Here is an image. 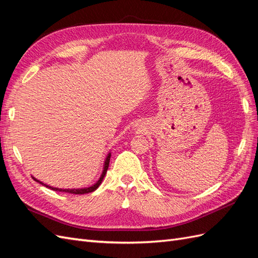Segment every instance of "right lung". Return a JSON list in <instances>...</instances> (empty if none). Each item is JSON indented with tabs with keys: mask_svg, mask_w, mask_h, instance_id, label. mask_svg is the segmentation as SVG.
I'll return each mask as SVG.
<instances>
[{
	"mask_svg": "<svg viewBox=\"0 0 258 258\" xmlns=\"http://www.w3.org/2000/svg\"><path fill=\"white\" fill-rule=\"evenodd\" d=\"M110 158H111V153H109V154L107 155V157H105L104 162H103V169H102V172H101L100 177H99L98 181H97L95 184H92V185H90V186H88V187H82V188H58V187H53V186H51V185H48V184H45V183H43V182H41V181H39L38 179H36L35 176H32V179H34L36 182L40 183L41 185H43V186H45V187H49L50 189L55 190V192H64V193H71V194H76V195H78V194L82 195V194L91 193V192H94V190H96L99 186H100V184L102 183L103 177L105 176V173H107V170H108V168H109Z\"/></svg>",
	"mask_w": 258,
	"mask_h": 258,
	"instance_id": "obj_1",
	"label": "right lung"
}]
</instances>
